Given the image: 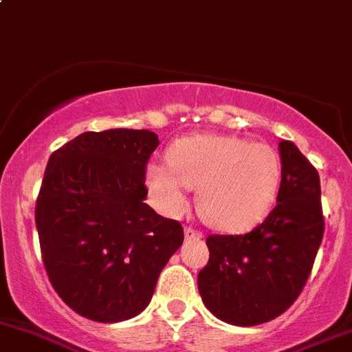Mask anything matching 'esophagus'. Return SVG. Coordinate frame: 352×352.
<instances>
[{
    "instance_id": "1",
    "label": "esophagus",
    "mask_w": 352,
    "mask_h": 352,
    "mask_svg": "<svg viewBox=\"0 0 352 352\" xmlns=\"http://www.w3.org/2000/svg\"><path fill=\"white\" fill-rule=\"evenodd\" d=\"M184 237H186V239H200L201 232L195 229V227H186V229H184Z\"/></svg>"
}]
</instances>
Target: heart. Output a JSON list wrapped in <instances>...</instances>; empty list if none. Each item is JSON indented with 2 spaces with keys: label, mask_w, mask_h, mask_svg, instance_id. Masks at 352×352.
Returning <instances> with one entry per match:
<instances>
[{
  "label": "heart",
  "mask_w": 352,
  "mask_h": 352,
  "mask_svg": "<svg viewBox=\"0 0 352 352\" xmlns=\"http://www.w3.org/2000/svg\"><path fill=\"white\" fill-rule=\"evenodd\" d=\"M168 164L147 166V186L171 213L186 208V188L198 190L201 217L215 229L239 232L273 208L281 183V159L267 144L200 133L176 140Z\"/></svg>",
  "instance_id": "heart-1"
}]
</instances>
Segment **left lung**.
I'll return each mask as SVG.
<instances>
[{
    "label": "left lung",
    "instance_id": "1",
    "mask_svg": "<svg viewBox=\"0 0 352 352\" xmlns=\"http://www.w3.org/2000/svg\"><path fill=\"white\" fill-rule=\"evenodd\" d=\"M276 206L248 234L206 237L210 259L198 273L206 309L232 325L280 317L309 280L324 237L320 177L292 140H281Z\"/></svg>",
    "mask_w": 352,
    "mask_h": 352
}]
</instances>
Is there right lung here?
Segmentation results:
<instances>
[{"label": "right lung", "instance_id": "right-lung-1", "mask_svg": "<svg viewBox=\"0 0 352 352\" xmlns=\"http://www.w3.org/2000/svg\"><path fill=\"white\" fill-rule=\"evenodd\" d=\"M157 146L149 130L85 132L47 162L35 205L42 261L81 317L110 324L139 315L183 244L181 223L144 203Z\"/></svg>", "mask_w": 352, "mask_h": 352}]
</instances>
